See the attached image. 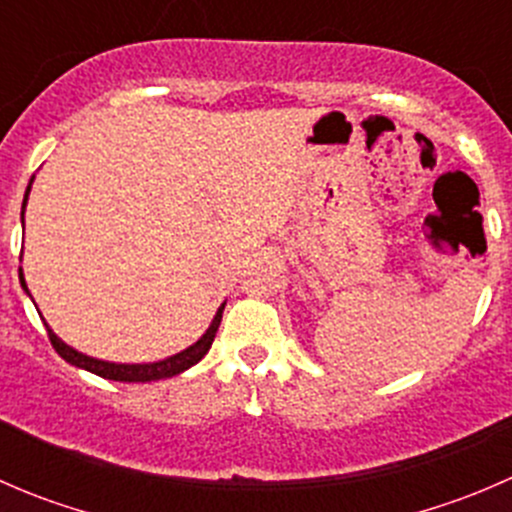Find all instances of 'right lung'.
Returning <instances> with one entry per match:
<instances>
[{
    "instance_id": "1",
    "label": "right lung",
    "mask_w": 512,
    "mask_h": 512,
    "mask_svg": "<svg viewBox=\"0 0 512 512\" xmlns=\"http://www.w3.org/2000/svg\"><path fill=\"white\" fill-rule=\"evenodd\" d=\"M32 180H29L27 193H24L22 208H27V198H29V190H32ZM22 223H24V210H22ZM19 282H22L24 292L29 294V287H27V282H24L22 270H19ZM223 309H225V304H220L218 314H215L213 322H210L208 332H205L203 337L198 339V342L190 344V347L183 349V352L168 356V359L153 361V364H113V361L94 359V356H86V354L76 352L74 347H69V344L61 342V339L56 337L54 332H51L49 324H46V322L44 324H46V332H49L51 347L59 352L61 359L69 361V364L79 366V369L91 371V374L101 376V379L128 381V384H136V381H141V384H146V381H158V379H168V376H178V374H183L185 369H190V366L198 364V361L203 359L205 354H208V349L213 347V339H215V334H218L220 319H223Z\"/></svg>"
}]
</instances>
